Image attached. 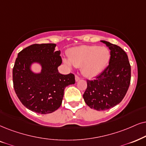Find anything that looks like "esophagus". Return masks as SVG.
I'll return each instance as SVG.
<instances>
[{
	"label": "esophagus",
	"mask_w": 146,
	"mask_h": 146,
	"mask_svg": "<svg viewBox=\"0 0 146 146\" xmlns=\"http://www.w3.org/2000/svg\"><path fill=\"white\" fill-rule=\"evenodd\" d=\"M79 79H80V77H79L78 75H75V81H76V82H78Z\"/></svg>",
	"instance_id": "34e87169"
}]
</instances>
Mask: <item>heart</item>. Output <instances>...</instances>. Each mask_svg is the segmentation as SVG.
I'll list each match as a JSON object with an SVG mask.
<instances>
[{"instance_id": "heart-1", "label": "heart", "mask_w": 146, "mask_h": 146, "mask_svg": "<svg viewBox=\"0 0 146 146\" xmlns=\"http://www.w3.org/2000/svg\"><path fill=\"white\" fill-rule=\"evenodd\" d=\"M68 60L64 62L76 67H82L85 76L94 77L100 74L109 62L110 52L107 48L98 46H81L71 49L68 52Z\"/></svg>"}]
</instances>
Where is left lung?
Instances as JSON below:
<instances>
[{
    "instance_id": "1",
    "label": "left lung",
    "mask_w": 146,
    "mask_h": 146,
    "mask_svg": "<svg viewBox=\"0 0 146 146\" xmlns=\"http://www.w3.org/2000/svg\"><path fill=\"white\" fill-rule=\"evenodd\" d=\"M110 50L109 64L94 80H87L83 97L91 108L106 110L124 98L131 82V65L126 52L119 46L101 40Z\"/></svg>"
}]
</instances>
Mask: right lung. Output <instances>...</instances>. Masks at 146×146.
<instances>
[{"instance_id":"add662e5","label":"right lung","mask_w":146,"mask_h":146,"mask_svg":"<svg viewBox=\"0 0 146 146\" xmlns=\"http://www.w3.org/2000/svg\"><path fill=\"white\" fill-rule=\"evenodd\" d=\"M55 44H35L18 53L13 69V82L18 98L33 112L48 114L60 106L65 88L75 82L72 73L62 75L58 67L62 63L60 51ZM37 62L41 72L35 74L31 65Z\"/></svg>"}]
</instances>
